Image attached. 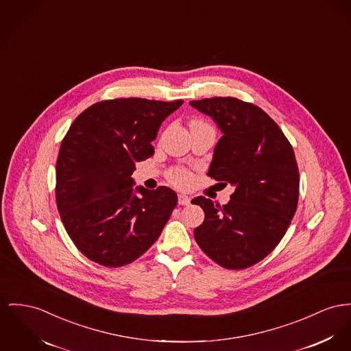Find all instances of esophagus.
I'll return each mask as SVG.
<instances>
[{
  "mask_svg": "<svg viewBox=\"0 0 351 351\" xmlns=\"http://www.w3.org/2000/svg\"><path fill=\"white\" fill-rule=\"evenodd\" d=\"M190 201H191V198L186 195V194H178V204L180 205H182V206H187L189 204H190Z\"/></svg>",
  "mask_w": 351,
  "mask_h": 351,
  "instance_id": "34e87169",
  "label": "esophagus"
}]
</instances>
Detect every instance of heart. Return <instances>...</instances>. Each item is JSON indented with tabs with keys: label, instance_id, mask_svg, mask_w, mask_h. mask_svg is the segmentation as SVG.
I'll return each mask as SVG.
<instances>
[{
	"label": "heart",
	"instance_id": "heart-1",
	"mask_svg": "<svg viewBox=\"0 0 351 351\" xmlns=\"http://www.w3.org/2000/svg\"><path fill=\"white\" fill-rule=\"evenodd\" d=\"M195 123H198V121H195ZM170 180L177 186L185 187L190 184L191 176L184 169H176L170 173Z\"/></svg>",
	"mask_w": 351,
	"mask_h": 351
}]
</instances>
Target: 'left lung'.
I'll list each match as a JSON object with an SVG mask.
<instances>
[{
  "label": "left lung",
  "mask_w": 351,
  "mask_h": 351,
  "mask_svg": "<svg viewBox=\"0 0 351 351\" xmlns=\"http://www.w3.org/2000/svg\"><path fill=\"white\" fill-rule=\"evenodd\" d=\"M189 104L213 118L222 133L208 176L235 189L223 206L205 197L191 201L205 211L194 238L222 267H250L276 249L297 210L294 150L280 126L253 104L233 97Z\"/></svg>",
  "instance_id": "1"
}]
</instances>
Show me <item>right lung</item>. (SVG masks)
<instances>
[{
  "label": "right lung",
  "instance_id": "add662e5",
  "mask_svg": "<svg viewBox=\"0 0 351 351\" xmlns=\"http://www.w3.org/2000/svg\"><path fill=\"white\" fill-rule=\"evenodd\" d=\"M182 99L117 98L97 102L71 123L56 167V201L77 249L106 267L141 257L162 233L177 193L134 186L136 164L154 154L165 118Z\"/></svg>",
  "mask_w": 351,
  "mask_h": 351
}]
</instances>
